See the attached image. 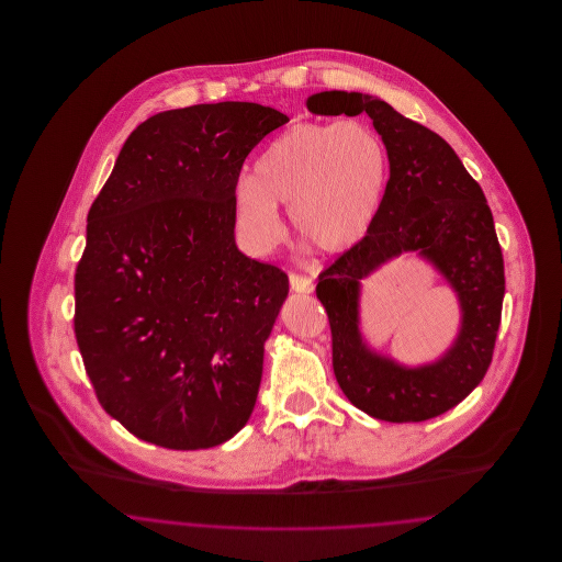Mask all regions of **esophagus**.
Listing matches in <instances>:
<instances>
[{"label": "esophagus", "instance_id": "34e87169", "mask_svg": "<svg viewBox=\"0 0 562 562\" xmlns=\"http://www.w3.org/2000/svg\"><path fill=\"white\" fill-rule=\"evenodd\" d=\"M291 289H293L294 293H312L314 291V282L307 276L291 273Z\"/></svg>", "mask_w": 562, "mask_h": 562}]
</instances>
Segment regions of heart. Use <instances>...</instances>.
<instances>
[{
	"mask_svg": "<svg viewBox=\"0 0 562 562\" xmlns=\"http://www.w3.org/2000/svg\"><path fill=\"white\" fill-rule=\"evenodd\" d=\"M390 183V151L360 120L296 122L255 161L234 191L241 241L269 250L282 236L276 204L291 206L299 238L322 252H344L371 229Z\"/></svg>",
	"mask_w": 562,
	"mask_h": 562,
	"instance_id": "1",
	"label": "heart"
}]
</instances>
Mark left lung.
Returning <instances> with one entry per match:
<instances>
[{"mask_svg":"<svg viewBox=\"0 0 562 562\" xmlns=\"http://www.w3.org/2000/svg\"><path fill=\"white\" fill-rule=\"evenodd\" d=\"M318 115L369 113L390 151V183L367 236L318 276L333 335V369L348 401L381 422H426L463 401L488 371L506 293L504 257L481 186L453 147L385 101L330 90L307 99ZM417 249L452 284L462 328L442 359L408 370L376 355L359 333V280Z\"/></svg>","mask_w":562,"mask_h":562,"instance_id":"1","label":"left lung"}]
</instances>
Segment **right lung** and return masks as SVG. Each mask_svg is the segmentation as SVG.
Listing matches in <instances>:
<instances>
[{"label":"right lung","mask_w":562,"mask_h":562,"mask_svg":"<svg viewBox=\"0 0 562 562\" xmlns=\"http://www.w3.org/2000/svg\"><path fill=\"white\" fill-rule=\"evenodd\" d=\"M286 122L238 101L156 113L90 206L76 339L101 406L145 442L211 449L255 408L289 276L238 250L234 191Z\"/></svg>","instance_id":"right-lung-1"}]
</instances>
